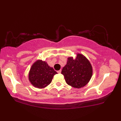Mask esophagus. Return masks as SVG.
Segmentation results:
<instances>
[{
  "label": "esophagus",
  "instance_id": "34e87169",
  "mask_svg": "<svg viewBox=\"0 0 121 121\" xmlns=\"http://www.w3.org/2000/svg\"><path fill=\"white\" fill-rule=\"evenodd\" d=\"M57 72H58V73H61V70H59L57 71Z\"/></svg>",
  "mask_w": 121,
  "mask_h": 121
}]
</instances>
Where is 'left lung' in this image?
Instances as JSON below:
<instances>
[{
	"instance_id": "left-lung-1",
	"label": "left lung",
	"mask_w": 121,
	"mask_h": 121,
	"mask_svg": "<svg viewBox=\"0 0 121 121\" xmlns=\"http://www.w3.org/2000/svg\"><path fill=\"white\" fill-rule=\"evenodd\" d=\"M61 73L68 85L79 89L84 86L90 80L92 75V68L84 56L77 54L75 59L72 57L68 58Z\"/></svg>"
}]
</instances>
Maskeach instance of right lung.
<instances>
[{"mask_svg":"<svg viewBox=\"0 0 121 121\" xmlns=\"http://www.w3.org/2000/svg\"><path fill=\"white\" fill-rule=\"evenodd\" d=\"M56 73L46 62L38 60L32 65L29 73V79L35 87L42 89L50 84Z\"/></svg>","mask_w":121,"mask_h":121,"instance_id":"1","label":"right lung"}]
</instances>
